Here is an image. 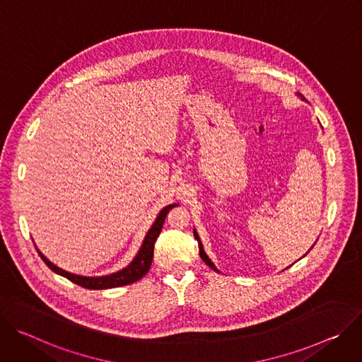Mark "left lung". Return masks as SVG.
Listing matches in <instances>:
<instances>
[{
  "instance_id": "obj_1",
  "label": "left lung",
  "mask_w": 362,
  "mask_h": 362,
  "mask_svg": "<svg viewBox=\"0 0 362 362\" xmlns=\"http://www.w3.org/2000/svg\"><path fill=\"white\" fill-rule=\"evenodd\" d=\"M298 95H300L299 93H298ZM300 98L302 100H305L302 95H300ZM193 235H194V239L199 242V255H200V257H202V261L206 264V265H208L209 268H212L214 271H216V272H219L218 269H216V267L214 265V262L209 259V256L208 255H206V252H204V249H203V245H202V242H200V238H199V235H197V232L193 229Z\"/></svg>"
}]
</instances>
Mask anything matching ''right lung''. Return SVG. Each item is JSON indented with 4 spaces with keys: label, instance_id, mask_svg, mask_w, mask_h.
<instances>
[{
    "label": "right lung",
    "instance_id": "1",
    "mask_svg": "<svg viewBox=\"0 0 362 362\" xmlns=\"http://www.w3.org/2000/svg\"><path fill=\"white\" fill-rule=\"evenodd\" d=\"M175 206H177V203L169 204V206H166V208H163L159 212L156 221H154V223L148 229L147 235L144 236V240H143L137 255L134 256V259L126 268H123L122 271L110 274V275H106V276H81V275H74V274L66 272L64 269L56 267L54 264H51L37 247L35 249H37L38 255L41 256V259L44 261V264L51 271L62 275V276H64V278H67L69 281H71V282H74V284H77V285H80L83 288H87V289H109V288H117V286L129 285V284H133V282L141 279L148 272L151 261H153L154 242H156L158 236L160 235V230L163 228L166 215L169 214V211L172 208H175Z\"/></svg>",
    "mask_w": 362,
    "mask_h": 362
}]
</instances>
